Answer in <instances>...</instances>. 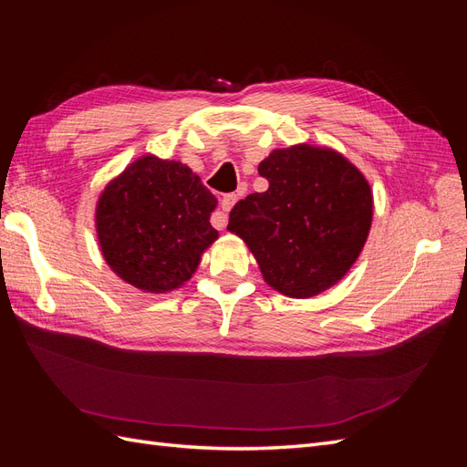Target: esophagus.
Masks as SVG:
<instances>
[{
    "label": "esophagus",
    "instance_id": "obj_1",
    "mask_svg": "<svg viewBox=\"0 0 467 467\" xmlns=\"http://www.w3.org/2000/svg\"><path fill=\"white\" fill-rule=\"evenodd\" d=\"M237 202V196L235 194H223V199L220 202L222 210L216 212L214 216H212V225H214L216 230H223L225 223H228V212L234 208V204Z\"/></svg>",
    "mask_w": 467,
    "mask_h": 467
}]
</instances>
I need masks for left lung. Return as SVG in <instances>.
<instances>
[{"label": "left lung", "mask_w": 467, "mask_h": 467, "mask_svg": "<svg viewBox=\"0 0 467 467\" xmlns=\"http://www.w3.org/2000/svg\"><path fill=\"white\" fill-rule=\"evenodd\" d=\"M259 175L268 189L234 206L228 230L244 239L268 286L314 298L350 271L368 239L370 182L343 153L312 144L273 150Z\"/></svg>", "instance_id": "obj_1"}]
</instances>
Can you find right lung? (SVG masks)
Returning a JSON list of instances; mask_svg holds the SVG:
<instances>
[{"label":"right lung","mask_w":467,"mask_h":467,"mask_svg":"<svg viewBox=\"0 0 467 467\" xmlns=\"http://www.w3.org/2000/svg\"><path fill=\"white\" fill-rule=\"evenodd\" d=\"M218 201L192 169L142 155L103 189L95 206L99 247L110 271L134 288H181L216 242L210 214Z\"/></svg>","instance_id":"right-lung-1"}]
</instances>
